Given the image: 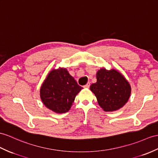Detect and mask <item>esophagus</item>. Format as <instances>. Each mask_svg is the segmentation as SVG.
<instances>
[{"label":"esophagus","mask_w":158,"mask_h":158,"mask_svg":"<svg viewBox=\"0 0 158 158\" xmlns=\"http://www.w3.org/2000/svg\"><path fill=\"white\" fill-rule=\"evenodd\" d=\"M90 82H88L86 85H84V88H88L90 87Z\"/></svg>","instance_id":"1"}]
</instances>
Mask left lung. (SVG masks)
<instances>
[{"mask_svg":"<svg viewBox=\"0 0 158 158\" xmlns=\"http://www.w3.org/2000/svg\"><path fill=\"white\" fill-rule=\"evenodd\" d=\"M97 82L92 84L90 89L104 110H117L128 101L131 86L121 73L102 68L97 73Z\"/></svg>","mask_w":158,"mask_h":158,"instance_id":"8db88e82","label":"left lung"}]
</instances>
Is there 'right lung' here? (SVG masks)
Instances as JSON below:
<instances>
[{"mask_svg": "<svg viewBox=\"0 0 158 158\" xmlns=\"http://www.w3.org/2000/svg\"><path fill=\"white\" fill-rule=\"evenodd\" d=\"M82 89L65 68L53 70L42 84L40 97L46 107L57 113L70 110L76 94Z\"/></svg>", "mask_w": 158, "mask_h": 158, "instance_id": "1", "label": "right lung"}]
</instances>
